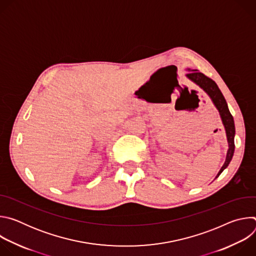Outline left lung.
Wrapping results in <instances>:
<instances>
[{
  "label": "left lung",
  "mask_w": 256,
  "mask_h": 256,
  "mask_svg": "<svg viewBox=\"0 0 256 256\" xmlns=\"http://www.w3.org/2000/svg\"><path fill=\"white\" fill-rule=\"evenodd\" d=\"M188 72L186 74V78L190 79L192 82H194L196 85H198L200 88H202L210 98L214 105L218 109V114L222 120V124L225 128L226 136L228 140V151L226 155L225 163L223 164L220 171L218 172L216 178L220 176V174L228 167L229 163L231 162L234 151H235V144H234V138H235V124L234 118L232 114H230V110L228 108V104L226 102L225 97L223 96L221 90L218 89V85L210 78L204 76L202 72H200L198 70H192L188 68ZM214 178V179H216Z\"/></svg>",
  "instance_id": "1"
}]
</instances>
